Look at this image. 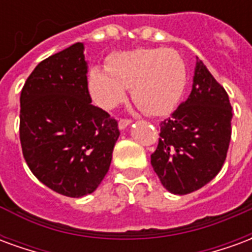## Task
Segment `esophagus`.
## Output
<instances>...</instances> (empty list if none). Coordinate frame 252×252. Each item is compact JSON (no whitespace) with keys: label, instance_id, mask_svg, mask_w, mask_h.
Segmentation results:
<instances>
[{"label":"esophagus","instance_id":"34e87169","mask_svg":"<svg viewBox=\"0 0 252 252\" xmlns=\"http://www.w3.org/2000/svg\"><path fill=\"white\" fill-rule=\"evenodd\" d=\"M131 123L132 120H129V119H120V120H119V128H120V129H124V128H126Z\"/></svg>","mask_w":252,"mask_h":252}]
</instances>
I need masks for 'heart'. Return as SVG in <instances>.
<instances>
[{
  "mask_svg": "<svg viewBox=\"0 0 252 252\" xmlns=\"http://www.w3.org/2000/svg\"><path fill=\"white\" fill-rule=\"evenodd\" d=\"M186 86V66L173 48H135L112 54L106 67L89 71V89L102 109L121 104L131 88L132 98L147 115L163 116L174 109Z\"/></svg>",
  "mask_w": 252,
  "mask_h": 252,
  "instance_id": "heart-1",
  "label": "heart"
}]
</instances>
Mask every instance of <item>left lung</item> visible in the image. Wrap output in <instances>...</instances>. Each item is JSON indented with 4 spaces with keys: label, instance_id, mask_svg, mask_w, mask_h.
I'll use <instances>...</instances> for the list:
<instances>
[{
    "label": "left lung",
    "instance_id": "left-lung-1",
    "mask_svg": "<svg viewBox=\"0 0 252 252\" xmlns=\"http://www.w3.org/2000/svg\"><path fill=\"white\" fill-rule=\"evenodd\" d=\"M232 106L220 83L197 58L189 98L160 123L151 164L162 185L189 194L212 181L227 158Z\"/></svg>",
    "mask_w": 252,
    "mask_h": 252
}]
</instances>
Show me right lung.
<instances>
[{"mask_svg": "<svg viewBox=\"0 0 252 252\" xmlns=\"http://www.w3.org/2000/svg\"><path fill=\"white\" fill-rule=\"evenodd\" d=\"M83 44L41 61L20 95V142L30 170L59 194L82 197L109 170L120 131L115 117L92 105Z\"/></svg>", "mask_w": 252, "mask_h": 252, "instance_id": "1", "label": "right lung"}]
</instances>
